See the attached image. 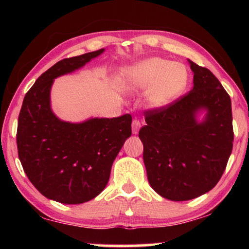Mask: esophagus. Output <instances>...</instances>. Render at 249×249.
<instances>
[{"label": "esophagus", "mask_w": 249, "mask_h": 249, "mask_svg": "<svg viewBox=\"0 0 249 249\" xmlns=\"http://www.w3.org/2000/svg\"><path fill=\"white\" fill-rule=\"evenodd\" d=\"M141 127H142L141 122L138 121L137 119H135V120L133 121V123H132V132H133V134H135V135L138 134V132H140Z\"/></svg>", "instance_id": "esophagus-1"}]
</instances>
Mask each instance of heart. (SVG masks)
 Masks as SVG:
<instances>
[{
  "instance_id": "1",
  "label": "heart",
  "mask_w": 249,
  "mask_h": 249,
  "mask_svg": "<svg viewBox=\"0 0 249 249\" xmlns=\"http://www.w3.org/2000/svg\"><path fill=\"white\" fill-rule=\"evenodd\" d=\"M122 83L130 92H145L150 107L160 109L176 102L189 83L188 68L181 62L150 57L128 67Z\"/></svg>"
}]
</instances>
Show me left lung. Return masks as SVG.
<instances>
[{"label": "left lung", "instance_id": "obj_1", "mask_svg": "<svg viewBox=\"0 0 249 249\" xmlns=\"http://www.w3.org/2000/svg\"><path fill=\"white\" fill-rule=\"evenodd\" d=\"M188 61L195 74L191 91L169 107L146 112L147 125L138 135L149 184L171 201L212 190L233 148L230 95L209 69Z\"/></svg>", "mask_w": 249, "mask_h": 249}]
</instances>
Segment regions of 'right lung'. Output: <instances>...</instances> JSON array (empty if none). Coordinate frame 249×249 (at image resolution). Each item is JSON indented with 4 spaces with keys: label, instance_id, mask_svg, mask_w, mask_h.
Here are the masks:
<instances>
[{
    "label": "right lung",
    "instance_id": "right-lung-1",
    "mask_svg": "<svg viewBox=\"0 0 249 249\" xmlns=\"http://www.w3.org/2000/svg\"><path fill=\"white\" fill-rule=\"evenodd\" d=\"M103 53L104 48L58 61L36 80L19 112L16 141L25 174L44 196L64 204L84 203L104 190L113 161L132 135L129 114L71 123L53 112L54 79Z\"/></svg>",
    "mask_w": 249,
    "mask_h": 249
}]
</instances>
